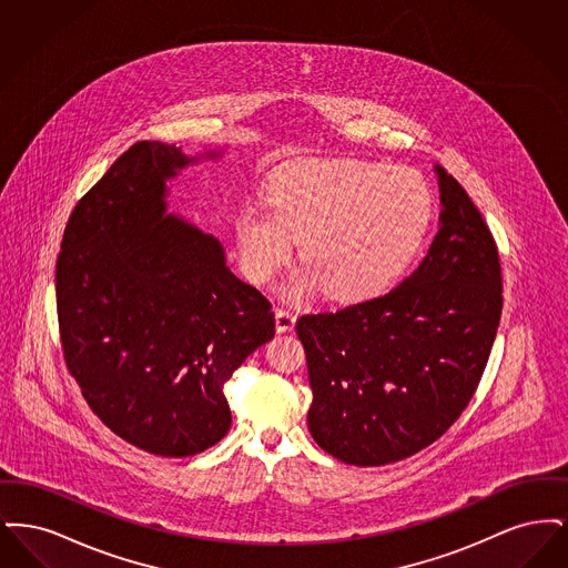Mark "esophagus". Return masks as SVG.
Segmentation results:
<instances>
[{
  "mask_svg": "<svg viewBox=\"0 0 568 568\" xmlns=\"http://www.w3.org/2000/svg\"><path fill=\"white\" fill-rule=\"evenodd\" d=\"M274 320H276V332H278V334L292 332L294 325H296V315L290 313V311H285V308H276Z\"/></svg>",
  "mask_w": 568,
  "mask_h": 568,
  "instance_id": "34e87169",
  "label": "esophagus"
}]
</instances>
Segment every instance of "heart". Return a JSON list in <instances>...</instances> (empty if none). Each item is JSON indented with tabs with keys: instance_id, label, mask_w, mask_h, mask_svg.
<instances>
[{
	"instance_id": "b5f03b06",
	"label": "heart",
	"mask_w": 568,
	"mask_h": 568,
	"mask_svg": "<svg viewBox=\"0 0 568 568\" xmlns=\"http://www.w3.org/2000/svg\"><path fill=\"white\" fill-rule=\"evenodd\" d=\"M266 204H244L234 234L244 274L264 285L292 257L308 266L287 287L336 302H364L389 292L422 255L436 204L428 181L408 168L366 160H297L278 165Z\"/></svg>"
}]
</instances>
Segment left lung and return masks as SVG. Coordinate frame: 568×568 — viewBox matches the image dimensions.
<instances>
[{"instance_id": "left-lung-1", "label": "left lung", "mask_w": 568, "mask_h": 568, "mask_svg": "<svg viewBox=\"0 0 568 568\" xmlns=\"http://www.w3.org/2000/svg\"><path fill=\"white\" fill-rule=\"evenodd\" d=\"M438 232L385 296L296 324L315 443L345 464L383 466L433 445L470 403L500 313L498 248L458 181L434 165Z\"/></svg>"}]
</instances>
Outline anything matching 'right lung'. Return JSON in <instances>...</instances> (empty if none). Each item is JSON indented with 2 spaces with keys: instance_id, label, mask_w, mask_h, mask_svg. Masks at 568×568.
Returning a JSON list of instances; mask_svg holds the SVG:
<instances>
[{
  "instance_id": "add662e5",
  "label": "right lung",
  "mask_w": 568,
  "mask_h": 568,
  "mask_svg": "<svg viewBox=\"0 0 568 568\" xmlns=\"http://www.w3.org/2000/svg\"><path fill=\"white\" fill-rule=\"evenodd\" d=\"M221 158L135 142L77 204L57 257L61 345L87 405L163 458L227 434L223 383L274 336L271 302L227 268L221 241L168 211V183Z\"/></svg>"
}]
</instances>
